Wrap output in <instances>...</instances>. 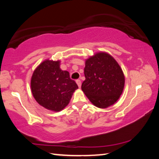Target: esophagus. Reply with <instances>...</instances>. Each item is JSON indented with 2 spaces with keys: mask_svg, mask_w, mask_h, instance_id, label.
<instances>
[{
  "mask_svg": "<svg viewBox=\"0 0 159 159\" xmlns=\"http://www.w3.org/2000/svg\"><path fill=\"white\" fill-rule=\"evenodd\" d=\"M76 83H77L78 86H79V88H80V85H81V81H80V80H76Z\"/></svg>",
  "mask_w": 159,
  "mask_h": 159,
  "instance_id": "34e87169",
  "label": "esophagus"
}]
</instances>
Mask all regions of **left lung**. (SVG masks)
<instances>
[{
    "mask_svg": "<svg viewBox=\"0 0 159 159\" xmlns=\"http://www.w3.org/2000/svg\"><path fill=\"white\" fill-rule=\"evenodd\" d=\"M84 74L81 89L95 107L105 109L119 99L124 88L125 76L109 54L98 52L86 60Z\"/></svg>",
    "mask_w": 159,
    "mask_h": 159,
    "instance_id": "obj_1",
    "label": "left lung"
}]
</instances>
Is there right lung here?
Returning <instances> with one entry per match:
<instances>
[{"label":"right lung","instance_id":"right-lung-1","mask_svg":"<svg viewBox=\"0 0 159 159\" xmlns=\"http://www.w3.org/2000/svg\"><path fill=\"white\" fill-rule=\"evenodd\" d=\"M60 65L59 60H45L34 70L31 80V92L36 101L53 111L65 108L79 88L69 72L62 71Z\"/></svg>","mask_w":159,"mask_h":159}]
</instances>
